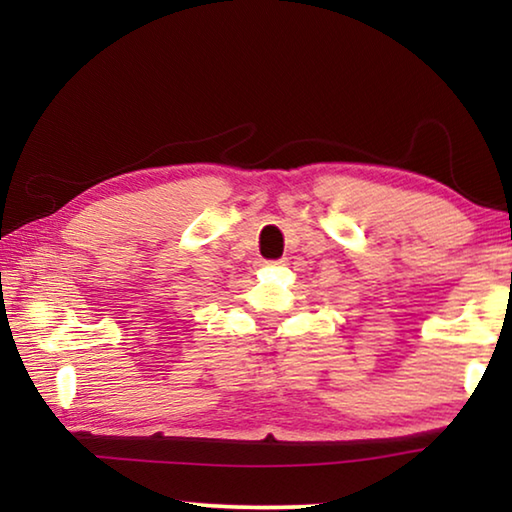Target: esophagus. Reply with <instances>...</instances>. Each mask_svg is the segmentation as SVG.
I'll return each instance as SVG.
<instances>
[{"label":"esophagus","mask_w":512,"mask_h":512,"mask_svg":"<svg viewBox=\"0 0 512 512\" xmlns=\"http://www.w3.org/2000/svg\"><path fill=\"white\" fill-rule=\"evenodd\" d=\"M271 264H280V266H282V264H284V259H280V262H271Z\"/></svg>","instance_id":"1"}]
</instances>
